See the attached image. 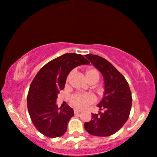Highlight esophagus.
Segmentation results:
<instances>
[{
	"instance_id": "obj_1",
	"label": "esophagus",
	"mask_w": 157,
	"mask_h": 157,
	"mask_svg": "<svg viewBox=\"0 0 157 157\" xmlns=\"http://www.w3.org/2000/svg\"><path fill=\"white\" fill-rule=\"evenodd\" d=\"M80 112L81 111L79 110V109H74V113H75V114H78V113H80Z\"/></svg>"
}]
</instances>
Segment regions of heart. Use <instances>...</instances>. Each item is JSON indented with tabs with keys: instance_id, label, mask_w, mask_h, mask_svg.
<instances>
[{
	"instance_id": "1",
	"label": "heart",
	"mask_w": 157,
	"mask_h": 157,
	"mask_svg": "<svg viewBox=\"0 0 157 157\" xmlns=\"http://www.w3.org/2000/svg\"><path fill=\"white\" fill-rule=\"evenodd\" d=\"M86 80L88 82H97L99 80V72L95 68H88L86 71ZM71 78V74L68 75L67 78V82H68ZM94 98L90 95L84 94H75L71 96L70 98V102L75 108L77 109H85L88 105L93 103Z\"/></svg>"
}]
</instances>
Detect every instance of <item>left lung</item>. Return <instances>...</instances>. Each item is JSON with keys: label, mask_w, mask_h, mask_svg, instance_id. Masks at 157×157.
<instances>
[{"label": "left lung", "mask_w": 157, "mask_h": 157, "mask_svg": "<svg viewBox=\"0 0 157 157\" xmlns=\"http://www.w3.org/2000/svg\"><path fill=\"white\" fill-rule=\"evenodd\" d=\"M85 56L103 76L105 93L97 106L105 112L92 113L91 120L85 123L84 127L92 135L110 136L117 132L129 118L132 101L131 90L125 77L108 60L97 55Z\"/></svg>", "instance_id": "obj_1"}]
</instances>
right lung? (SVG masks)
Masks as SVG:
<instances>
[{
    "instance_id": "1",
    "label": "right lung",
    "mask_w": 157,
    "mask_h": 157,
    "mask_svg": "<svg viewBox=\"0 0 157 157\" xmlns=\"http://www.w3.org/2000/svg\"><path fill=\"white\" fill-rule=\"evenodd\" d=\"M89 63L82 55L66 53L48 62L36 74L28 90L27 105L32 122L39 132L54 138L67 132L74 110L69 105L58 108L56 99L74 68Z\"/></svg>"
}]
</instances>
